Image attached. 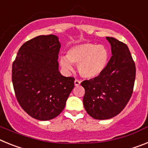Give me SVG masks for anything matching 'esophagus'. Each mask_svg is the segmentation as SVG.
<instances>
[{
  "label": "esophagus",
  "mask_w": 148,
  "mask_h": 148,
  "mask_svg": "<svg viewBox=\"0 0 148 148\" xmlns=\"http://www.w3.org/2000/svg\"><path fill=\"white\" fill-rule=\"evenodd\" d=\"M79 85H80V81L78 80V79H75V80H74V86H78Z\"/></svg>",
  "instance_id": "34e87169"
}]
</instances>
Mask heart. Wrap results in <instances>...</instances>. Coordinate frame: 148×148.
<instances>
[{
    "instance_id": "obj_1",
    "label": "heart",
    "mask_w": 148,
    "mask_h": 148,
    "mask_svg": "<svg viewBox=\"0 0 148 148\" xmlns=\"http://www.w3.org/2000/svg\"><path fill=\"white\" fill-rule=\"evenodd\" d=\"M109 56V51L104 45L86 42L69 48L66 56L59 58V63L65 72L72 71V64L77 65L78 71L83 77L92 79L103 72Z\"/></svg>"
}]
</instances>
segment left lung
<instances>
[{
  "label": "left lung",
  "mask_w": 148,
  "mask_h": 148,
  "mask_svg": "<svg viewBox=\"0 0 148 148\" xmlns=\"http://www.w3.org/2000/svg\"><path fill=\"white\" fill-rule=\"evenodd\" d=\"M106 39L112 56L106 69L97 77L81 83L85 88V110L97 120L112 119L124 110L136 79V65L127 46L112 37Z\"/></svg>",
  "instance_id": "8db88e82"
}]
</instances>
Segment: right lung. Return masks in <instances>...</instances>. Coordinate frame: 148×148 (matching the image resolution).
I'll use <instances>...</instances> for the list:
<instances>
[{
	"label": "right lung",
	"mask_w": 148,
	"mask_h": 148,
	"mask_svg": "<svg viewBox=\"0 0 148 148\" xmlns=\"http://www.w3.org/2000/svg\"><path fill=\"white\" fill-rule=\"evenodd\" d=\"M60 47L58 36H39L20 47L12 64L16 98L23 110L37 120L58 116L74 87V78L59 71Z\"/></svg>",
	"instance_id": "right-lung-1"
}]
</instances>
